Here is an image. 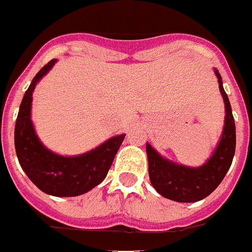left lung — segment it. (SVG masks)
I'll list each match as a JSON object with an SVG mask.
<instances>
[{
	"mask_svg": "<svg viewBox=\"0 0 252 252\" xmlns=\"http://www.w3.org/2000/svg\"><path fill=\"white\" fill-rule=\"evenodd\" d=\"M225 105V118L220 140L213 156L202 166L189 167L170 161L147 143L149 179L153 188L168 199L176 202H197L218 188L229 170L236 152V125L228 95L218 69H214Z\"/></svg>",
	"mask_w": 252,
	"mask_h": 252,
	"instance_id": "obj_1",
	"label": "left lung"
}]
</instances>
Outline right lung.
<instances>
[{
    "label": "right lung",
    "instance_id": "1",
    "mask_svg": "<svg viewBox=\"0 0 252 252\" xmlns=\"http://www.w3.org/2000/svg\"><path fill=\"white\" fill-rule=\"evenodd\" d=\"M55 63L53 59L39 70L23 96L15 124V151L23 171L37 188L50 196L76 197L103 182L125 134L112 136L96 148L77 156L58 155L43 145L31 118L32 94Z\"/></svg>",
    "mask_w": 252,
    "mask_h": 252
}]
</instances>
